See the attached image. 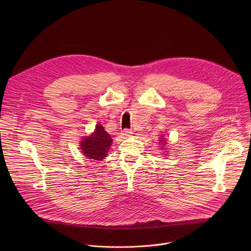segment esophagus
<instances>
[{
	"mask_svg": "<svg viewBox=\"0 0 251 251\" xmlns=\"http://www.w3.org/2000/svg\"><path fill=\"white\" fill-rule=\"evenodd\" d=\"M133 133H132V131H130L129 129H124L123 131H122V135H124L125 137H129V136H131Z\"/></svg>",
	"mask_w": 251,
	"mask_h": 251,
	"instance_id": "1",
	"label": "esophagus"
}]
</instances>
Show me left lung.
Masks as SVG:
<instances>
[{
	"label": "left lung",
	"instance_id": "left-lung-1",
	"mask_svg": "<svg viewBox=\"0 0 251 251\" xmlns=\"http://www.w3.org/2000/svg\"><path fill=\"white\" fill-rule=\"evenodd\" d=\"M159 143H161V145H162L161 149H163V146H164V145H166V140H165L164 138H162V137H161V138H160V142H159Z\"/></svg>",
	"mask_w": 251,
	"mask_h": 251
}]
</instances>
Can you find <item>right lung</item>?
Segmentation results:
<instances>
[{
	"label": "right lung",
	"instance_id": "1",
	"mask_svg": "<svg viewBox=\"0 0 251 251\" xmlns=\"http://www.w3.org/2000/svg\"><path fill=\"white\" fill-rule=\"evenodd\" d=\"M112 141L111 136L100 124H97L94 132L90 136L81 139L80 150L87 159L101 161L107 156Z\"/></svg>",
	"mask_w": 251,
	"mask_h": 251
}]
</instances>
